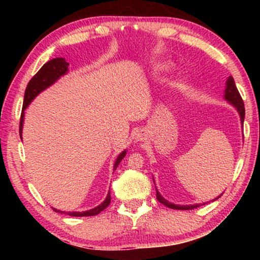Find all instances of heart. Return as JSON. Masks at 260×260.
<instances>
[{
  "label": "heart",
  "mask_w": 260,
  "mask_h": 260,
  "mask_svg": "<svg viewBox=\"0 0 260 260\" xmlns=\"http://www.w3.org/2000/svg\"><path fill=\"white\" fill-rule=\"evenodd\" d=\"M157 69L158 70H169L170 69V65L167 64V63H162V64L157 65Z\"/></svg>",
  "instance_id": "heart-1"
}]
</instances>
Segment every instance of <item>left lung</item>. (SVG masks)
<instances>
[{
  "label": "left lung",
  "instance_id": "8db88e82",
  "mask_svg": "<svg viewBox=\"0 0 260 260\" xmlns=\"http://www.w3.org/2000/svg\"><path fill=\"white\" fill-rule=\"evenodd\" d=\"M225 99L230 102L231 104L234 105V107L236 108L237 111H239V114L241 117V122L243 124L244 121V116H245V109H244V103H243V100H242L241 95L239 93V90H237L236 88V85H235V81L234 79H233V77H230L227 79V82H226V89H225ZM156 197L157 200L159 203L164 204L165 206H167V208L170 209H175V210H192V209H196L199 208V206L203 205V204H193V205H175L173 203H170L169 201H166L164 197H162L159 192H158V190L156 189ZM220 197V196H219ZM219 197H217L215 200H218ZM213 200V201H215Z\"/></svg>",
  "mask_w": 260,
  "mask_h": 260
}]
</instances>
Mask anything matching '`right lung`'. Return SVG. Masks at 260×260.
I'll list each match as a JSON object with an SVG mask.
<instances>
[{
	"mask_svg": "<svg viewBox=\"0 0 260 260\" xmlns=\"http://www.w3.org/2000/svg\"><path fill=\"white\" fill-rule=\"evenodd\" d=\"M69 71V63L64 58H54L43 65V67L39 70V72L35 74V76L30 79L27 87H26L25 90V95H24V103H23V112H21L20 116V122H19V135L21 139V132H23V122H24V110L28 107L29 103L37 98V96L41 93L42 90H45L46 88L51 86L56 80L67 74ZM126 155V150L122 151L119 156H118L116 162H114L113 166V171L117 169L119 162L122 160V158ZM111 202V195H110V191L108 192L107 199L104 200L102 204H100L99 206H96L95 209L88 210V211H83V212H68L69 215H72V217H91V215H96L100 212L108 208V205ZM55 212H61L59 210L52 209Z\"/></svg>",
	"mask_w": 260,
	"mask_h": 260,
	"instance_id": "obj_1",
	"label": "right lung"
}]
</instances>
